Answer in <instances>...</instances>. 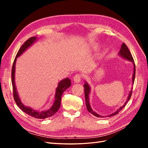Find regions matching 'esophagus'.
<instances>
[{"label": "esophagus", "mask_w": 148, "mask_h": 148, "mask_svg": "<svg viewBox=\"0 0 148 148\" xmlns=\"http://www.w3.org/2000/svg\"><path fill=\"white\" fill-rule=\"evenodd\" d=\"M82 78V76L80 74H76L73 77V80L75 83H79L80 82V81H81Z\"/></svg>", "instance_id": "esophagus-1"}]
</instances>
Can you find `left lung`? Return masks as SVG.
Listing matches in <instances>:
<instances>
[{"label": "left lung", "instance_id": "8db88e82", "mask_svg": "<svg viewBox=\"0 0 148 148\" xmlns=\"http://www.w3.org/2000/svg\"><path fill=\"white\" fill-rule=\"evenodd\" d=\"M119 55L122 57V58H123V59H126V60H127L130 62H132V63L133 64V77H132V83H133L132 84H133L134 81H135V70H136L135 69V62H134V60H133V58L132 56L131 52H130L128 48L127 47V46L126 45H125V43H123L122 44V46H121L120 50L119 52ZM83 86L84 88V95H85V102H86V106L88 111L89 112H90L93 115L96 116V117H101V118L104 117L105 116H101L98 114H97L96 112H95L92 109L91 107L90 106V104H89V93H90V91H91V88H90V86H89V84L86 82H85ZM132 89H133V88H132V90L130 91V93H129L128 96L127 97V100L126 101V102H125V104H123V106H122V107H120L119 109H117V111L109 115H107V117H111V116H113V115L117 114L121 110H122V109L125 106V105H126V104L128 102V101L130 100V99L131 96H132Z\"/></svg>", "mask_w": 148, "mask_h": 148}]
</instances>
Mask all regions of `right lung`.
<instances>
[{
    "label": "right lung",
    "mask_w": 148,
    "mask_h": 148,
    "mask_svg": "<svg viewBox=\"0 0 148 148\" xmlns=\"http://www.w3.org/2000/svg\"><path fill=\"white\" fill-rule=\"evenodd\" d=\"M38 38L33 36L28 39L27 41H26L25 43L21 46L18 52H17V54L15 57V59L14 60L13 64L12 70V83L13 86V97L15 101L16 105L18 106L19 108L26 114L31 116V117H34L36 119H44L46 118L51 117V116L54 115L58 110L59 109L60 107V102H61V97L63 92L66 90L67 88H69L71 86V80L69 78H66L64 79L61 80V81L58 83V86L56 88V95H55V101L52 106L50 109L47 110H43V111H38L36 110L33 109L30 107H27L25 106L23 103L21 102L20 97L18 96V94L17 92L16 88L15 86V64L17 58L20 56L22 53L25 51L27 50V49L29 47L31 46L33 44L34 42L37 41Z\"/></svg>",
    "instance_id": "1"
}]
</instances>
